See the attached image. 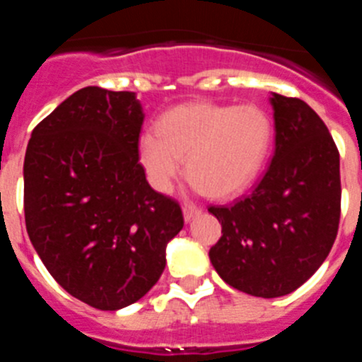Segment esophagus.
<instances>
[{"mask_svg": "<svg viewBox=\"0 0 362 362\" xmlns=\"http://www.w3.org/2000/svg\"><path fill=\"white\" fill-rule=\"evenodd\" d=\"M203 212V210L199 209V206H194V204H185L183 209V216H185V221H192L196 216H199V214Z\"/></svg>", "mask_w": 362, "mask_h": 362, "instance_id": "esophagus-1", "label": "esophagus"}]
</instances>
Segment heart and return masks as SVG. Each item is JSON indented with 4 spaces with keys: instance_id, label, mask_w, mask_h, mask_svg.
Segmentation results:
<instances>
[{
    "instance_id": "1",
    "label": "heart",
    "mask_w": 362,
    "mask_h": 362,
    "mask_svg": "<svg viewBox=\"0 0 362 362\" xmlns=\"http://www.w3.org/2000/svg\"><path fill=\"white\" fill-rule=\"evenodd\" d=\"M272 139L270 119L254 105L185 103L163 114L156 134L139 139V161L150 185L166 194L183 174L181 159H187L196 188L223 199L257 179Z\"/></svg>"
}]
</instances>
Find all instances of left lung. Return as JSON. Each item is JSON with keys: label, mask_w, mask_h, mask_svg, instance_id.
Here are the masks:
<instances>
[{"label": "left lung", "mask_w": 362, "mask_h": 362, "mask_svg": "<svg viewBox=\"0 0 362 362\" xmlns=\"http://www.w3.org/2000/svg\"><path fill=\"white\" fill-rule=\"evenodd\" d=\"M276 152L257 187L230 206H210L221 238L210 261L248 296L297 290L330 254L341 217L339 150L321 117L297 98L272 94Z\"/></svg>", "instance_id": "8db88e82"}]
</instances>
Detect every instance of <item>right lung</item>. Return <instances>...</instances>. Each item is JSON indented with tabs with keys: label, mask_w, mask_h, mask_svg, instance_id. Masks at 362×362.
<instances>
[{
	"label": "right lung",
	"mask_w": 362,
	"mask_h": 362,
	"mask_svg": "<svg viewBox=\"0 0 362 362\" xmlns=\"http://www.w3.org/2000/svg\"><path fill=\"white\" fill-rule=\"evenodd\" d=\"M143 119L134 92L85 86L32 130L25 153L30 243L59 286L98 310L141 299L185 225L177 201L146 181Z\"/></svg>",
	"instance_id": "obj_1"
}]
</instances>
